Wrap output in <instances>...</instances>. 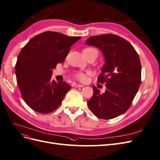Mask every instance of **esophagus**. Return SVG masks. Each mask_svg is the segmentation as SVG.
I'll use <instances>...</instances> for the list:
<instances>
[{"label": "esophagus", "mask_w": 160, "mask_h": 160, "mask_svg": "<svg viewBox=\"0 0 160 160\" xmlns=\"http://www.w3.org/2000/svg\"><path fill=\"white\" fill-rule=\"evenodd\" d=\"M74 87H76V88H78V87H83L84 86L82 85H81V84H75L74 85Z\"/></svg>", "instance_id": "1"}]
</instances>
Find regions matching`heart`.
<instances>
[{
  "label": "heart",
  "instance_id": "b5f03b06",
  "mask_svg": "<svg viewBox=\"0 0 160 160\" xmlns=\"http://www.w3.org/2000/svg\"><path fill=\"white\" fill-rule=\"evenodd\" d=\"M94 49V48H85V49ZM87 74H89V73ZM87 74L84 73H81V72H78L75 75V78L77 79H78L79 81H82V82H85L87 79Z\"/></svg>",
  "mask_w": 160,
  "mask_h": 160
}]
</instances>
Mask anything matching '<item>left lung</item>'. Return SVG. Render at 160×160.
Wrapping results in <instances>:
<instances>
[{
    "label": "left lung",
    "mask_w": 160,
    "mask_h": 160,
    "mask_svg": "<svg viewBox=\"0 0 160 160\" xmlns=\"http://www.w3.org/2000/svg\"><path fill=\"white\" fill-rule=\"evenodd\" d=\"M85 44L102 52L105 63L97 81L105 83L102 94L95 86L88 107L101 119H112L128 111L141 83L142 67L138 54L131 43L117 35L91 36Z\"/></svg>",
    "instance_id": "left-lung-1"
}]
</instances>
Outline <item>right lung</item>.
Wrapping results in <instances>:
<instances>
[{"label": "right lung", "mask_w": 160, "mask_h": 160, "mask_svg": "<svg viewBox=\"0 0 160 160\" xmlns=\"http://www.w3.org/2000/svg\"><path fill=\"white\" fill-rule=\"evenodd\" d=\"M81 38L45 32L32 38L21 49L15 65L16 81L24 102L34 111L52 112L71 89L65 81L52 80V69L64 61L71 46Z\"/></svg>", "instance_id": "add662e5"}]
</instances>
